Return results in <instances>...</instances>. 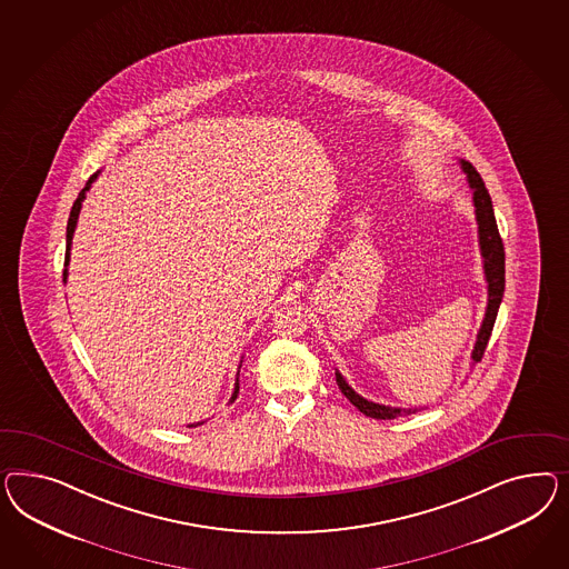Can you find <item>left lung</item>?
Returning a JSON list of instances; mask_svg holds the SVG:
<instances>
[{
    "label": "left lung",
    "instance_id": "obj_1",
    "mask_svg": "<svg viewBox=\"0 0 569 569\" xmlns=\"http://www.w3.org/2000/svg\"><path fill=\"white\" fill-rule=\"evenodd\" d=\"M461 166H463V172L468 174L471 189H473V206H476V218H478L480 249H482L485 272H487L488 280L487 316H485V322H482V328L478 332V341H476L473 353H471V359L478 363L482 356H485V351H487L488 339L492 335L497 311H499L501 299H503L505 247L503 239L499 234V228H497L492 201H490L487 187H485V180H482V177L478 174V170L470 162H461ZM337 385H339L342 395L353 406L358 407L361 413H366L368 418H373V420H392V418L403 416V413L406 416L407 413H416V409H397V407L378 406V403H372V401H366L363 397H359L358 392L342 380L341 373H337Z\"/></svg>",
    "mask_w": 569,
    "mask_h": 569
}]
</instances>
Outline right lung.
<instances>
[{
  "instance_id": "obj_1",
  "label": "right lung",
  "mask_w": 569,
  "mask_h": 569,
  "mask_svg": "<svg viewBox=\"0 0 569 569\" xmlns=\"http://www.w3.org/2000/svg\"><path fill=\"white\" fill-rule=\"evenodd\" d=\"M98 179V174H93L91 179L87 180V184H84V189H82L79 197H77V201L72 203V210H70V216H68V227H66V258L64 266H68V258H70V243H72V234H74V227H77V220H79V211H81L82 199H84V193L89 191V187H91V182ZM237 392H239V382H237V387H234V395H232V401L237 399ZM199 426V423H197Z\"/></svg>"
}]
</instances>
